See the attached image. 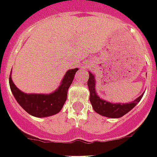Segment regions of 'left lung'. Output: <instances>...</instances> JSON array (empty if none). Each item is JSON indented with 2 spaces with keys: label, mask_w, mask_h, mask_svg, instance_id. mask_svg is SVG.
I'll list each match as a JSON object with an SVG mask.
<instances>
[{
  "label": "left lung",
  "mask_w": 157,
  "mask_h": 157,
  "mask_svg": "<svg viewBox=\"0 0 157 157\" xmlns=\"http://www.w3.org/2000/svg\"><path fill=\"white\" fill-rule=\"evenodd\" d=\"M89 80H88V87L89 90L90 92V101L92 107L94 110L97 112L98 114L103 116V117H109V118H120L123 117L124 115L134 108L141 98L144 96L143 93L141 95L138 97L136 99L132 101L131 103H110L107 101L101 98L97 94L95 90V76L94 74H92L91 71H89Z\"/></svg>",
  "instance_id": "obj_1"
}]
</instances>
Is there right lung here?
<instances>
[{"instance_id":"1","label":"right lung","mask_w":157,"mask_h":157,"mask_svg":"<svg viewBox=\"0 0 157 157\" xmlns=\"http://www.w3.org/2000/svg\"><path fill=\"white\" fill-rule=\"evenodd\" d=\"M77 71L78 68L69 69L58 89L50 94L24 93L14 85L11 78V73L10 86L16 101L28 114L36 117H50L59 113L63 107L67 100V90Z\"/></svg>"}]
</instances>
